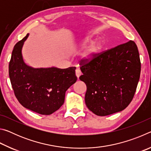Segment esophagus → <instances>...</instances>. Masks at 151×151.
Returning a JSON list of instances; mask_svg holds the SVG:
<instances>
[{
  "label": "esophagus",
  "mask_w": 151,
  "mask_h": 151,
  "mask_svg": "<svg viewBox=\"0 0 151 151\" xmlns=\"http://www.w3.org/2000/svg\"><path fill=\"white\" fill-rule=\"evenodd\" d=\"M75 73H76V76H77L78 78H79V76H80L82 75V73H81V70L78 69V68H77V69L75 70Z\"/></svg>",
  "instance_id": "obj_1"
}]
</instances>
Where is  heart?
Instances as JSON below:
<instances>
[{"label":"heart","mask_w":151,"mask_h":151,"mask_svg":"<svg viewBox=\"0 0 151 151\" xmlns=\"http://www.w3.org/2000/svg\"><path fill=\"white\" fill-rule=\"evenodd\" d=\"M91 42V37H86V39L83 40V41L82 42L81 45L83 47L88 45L89 43ZM104 46V43L103 40H98L96 41L89 46L87 48L84 53L82 55V58L83 60L85 61H90L91 60L94 59V58H96L97 56L99 55L101 51L103 49Z\"/></svg>","instance_id":"obj_1"}]
</instances>
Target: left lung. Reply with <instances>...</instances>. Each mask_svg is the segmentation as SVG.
I'll return each mask as SVG.
<instances>
[{"mask_svg":"<svg viewBox=\"0 0 151 151\" xmlns=\"http://www.w3.org/2000/svg\"><path fill=\"white\" fill-rule=\"evenodd\" d=\"M79 78L86 85L85 103L98 116L124 110L133 99L141 64L133 40L100 52L90 61H80Z\"/></svg>","mask_w":151,"mask_h":151,"instance_id":"left-lung-1","label":"left lung"}]
</instances>
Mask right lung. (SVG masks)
<instances>
[{
	"instance_id": "obj_1",
	"label": "right lung",
	"mask_w": 151,
	"mask_h": 151,
	"mask_svg": "<svg viewBox=\"0 0 151 151\" xmlns=\"http://www.w3.org/2000/svg\"><path fill=\"white\" fill-rule=\"evenodd\" d=\"M27 34L15 45L9 66L14 95L22 106L33 112L49 115L60 109L65 92L76 83V67L33 68L22 59L21 49Z\"/></svg>"
}]
</instances>
